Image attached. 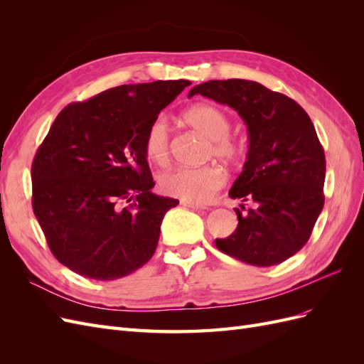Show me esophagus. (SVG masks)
<instances>
[{
	"label": "esophagus",
	"mask_w": 364,
	"mask_h": 364,
	"mask_svg": "<svg viewBox=\"0 0 364 364\" xmlns=\"http://www.w3.org/2000/svg\"><path fill=\"white\" fill-rule=\"evenodd\" d=\"M181 203H182V205H185V206L191 208V209H196V211H205V209H208L205 205H202V203H196V202H186V200H182Z\"/></svg>",
	"instance_id": "obj_1"
}]
</instances>
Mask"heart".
<instances>
[{
  "instance_id": "1",
  "label": "heart",
  "mask_w": 364,
  "mask_h": 364,
  "mask_svg": "<svg viewBox=\"0 0 364 364\" xmlns=\"http://www.w3.org/2000/svg\"><path fill=\"white\" fill-rule=\"evenodd\" d=\"M183 119L209 139L208 158H217L228 164H234L241 158L243 146L229 136L232 124L229 115L222 109L213 105H197L185 112ZM144 151L151 162L158 165L167 164L170 156V127L164 117L155 118L149 124L144 135ZM225 182V173L214 165L199 168H171L161 173L158 178V186L164 194L196 203L208 202Z\"/></svg>"
}]
</instances>
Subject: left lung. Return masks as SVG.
<instances>
[{
  "mask_svg": "<svg viewBox=\"0 0 364 364\" xmlns=\"http://www.w3.org/2000/svg\"><path fill=\"white\" fill-rule=\"evenodd\" d=\"M200 94L235 109L249 132L245 167L229 196L252 202L235 209L238 226L215 246L250 266L269 267L299 252L310 238L325 196V153L310 117L290 97L252 80H209Z\"/></svg>",
  "mask_w": 364,
  "mask_h": 364,
  "instance_id": "1",
  "label": "left lung"
}]
</instances>
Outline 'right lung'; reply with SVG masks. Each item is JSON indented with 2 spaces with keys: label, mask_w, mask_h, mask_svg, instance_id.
I'll return each mask as SVG.
<instances>
[{
  "label": "right lung",
  "mask_w": 364,
  "mask_h": 364,
  "mask_svg": "<svg viewBox=\"0 0 364 364\" xmlns=\"http://www.w3.org/2000/svg\"><path fill=\"white\" fill-rule=\"evenodd\" d=\"M190 80L121 85L63 107L31 164V205L51 253L98 281L123 278L153 257L178 199L155 186L149 124Z\"/></svg>",
  "instance_id": "1"
}]
</instances>
